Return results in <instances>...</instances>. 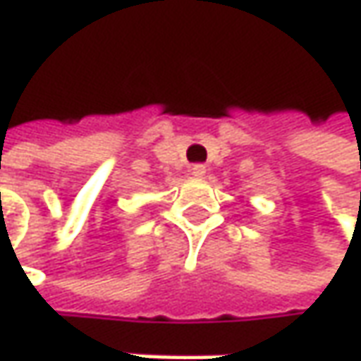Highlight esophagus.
<instances>
[{
  "label": "esophagus",
  "instance_id": "obj_1",
  "mask_svg": "<svg viewBox=\"0 0 361 361\" xmlns=\"http://www.w3.org/2000/svg\"><path fill=\"white\" fill-rule=\"evenodd\" d=\"M205 171H207V169H205V166H202V164H195V166L192 168V176L193 178H204Z\"/></svg>",
  "mask_w": 361,
  "mask_h": 361
}]
</instances>
